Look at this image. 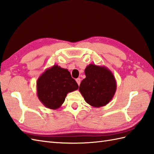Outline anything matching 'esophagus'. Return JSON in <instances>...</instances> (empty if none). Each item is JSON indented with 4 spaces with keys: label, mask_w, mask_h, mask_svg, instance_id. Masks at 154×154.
<instances>
[{
    "label": "esophagus",
    "mask_w": 154,
    "mask_h": 154,
    "mask_svg": "<svg viewBox=\"0 0 154 154\" xmlns=\"http://www.w3.org/2000/svg\"><path fill=\"white\" fill-rule=\"evenodd\" d=\"M81 81V79H80V78H77V79H76V81H77V84H78V85H80Z\"/></svg>",
    "instance_id": "34e87169"
}]
</instances>
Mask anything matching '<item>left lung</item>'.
<instances>
[{
    "instance_id": "obj_1",
    "label": "left lung",
    "mask_w": 154,
    "mask_h": 154,
    "mask_svg": "<svg viewBox=\"0 0 154 154\" xmlns=\"http://www.w3.org/2000/svg\"><path fill=\"white\" fill-rule=\"evenodd\" d=\"M86 78L80 84L79 92L86 103L95 108L109 103L116 91L114 75L105 66L89 64L85 69Z\"/></svg>"
}]
</instances>
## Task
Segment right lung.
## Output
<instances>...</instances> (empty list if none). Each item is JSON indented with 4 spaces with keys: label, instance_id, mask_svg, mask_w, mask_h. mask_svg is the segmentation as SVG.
<instances>
[{
    "label": "right lung",
    "instance_id": "right-lung-1",
    "mask_svg": "<svg viewBox=\"0 0 154 154\" xmlns=\"http://www.w3.org/2000/svg\"><path fill=\"white\" fill-rule=\"evenodd\" d=\"M79 86L67 69L57 65L48 68L37 80V95L40 102L50 109L55 110L64 103L69 93Z\"/></svg>",
    "mask_w": 154,
    "mask_h": 154
}]
</instances>
